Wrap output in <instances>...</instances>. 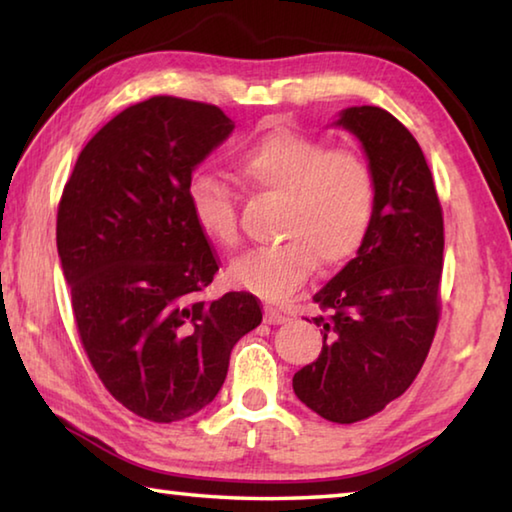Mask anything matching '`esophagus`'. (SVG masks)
Here are the masks:
<instances>
[{"label": "esophagus", "mask_w": 512, "mask_h": 512, "mask_svg": "<svg viewBox=\"0 0 512 512\" xmlns=\"http://www.w3.org/2000/svg\"><path fill=\"white\" fill-rule=\"evenodd\" d=\"M264 320L268 325H282L287 323V320H291L287 314H282V311H277L275 307H266L264 309Z\"/></svg>", "instance_id": "obj_1"}]
</instances>
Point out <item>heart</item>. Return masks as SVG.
Returning <instances> with one entry per match:
<instances>
[{"instance_id":"heart-1","label":"heart","mask_w":512,"mask_h":512,"mask_svg":"<svg viewBox=\"0 0 512 512\" xmlns=\"http://www.w3.org/2000/svg\"><path fill=\"white\" fill-rule=\"evenodd\" d=\"M248 185L282 194L271 246L232 259L228 280L266 300H287L318 262L334 268L359 253L375 219L377 183L368 160L352 149H327L314 137L277 128L259 137L235 160ZM196 228L216 246L239 241L235 192L212 173L187 185Z\"/></svg>"}]
</instances>
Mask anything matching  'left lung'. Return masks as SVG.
<instances>
[{
  "mask_svg": "<svg viewBox=\"0 0 512 512\" xmlns=\"http://www.w3.org/2000/svg\"><path fill=\"white\" fill-rule=\"evenodd\" d=\"M336 126L359 137L375 173V219L357 257L314 302L318 359L293 391L320 418L352 424L379 413L418 377L440 318L443 207L415 137L391 112L354 106Z\"/></svg>",
  "mask_w": 512,
  "mask_h": 512,
  "instance_id": "left-lung-1",
  "label": "left lung"
}]
</instances>
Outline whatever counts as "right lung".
Returning a JSON list of instances; mask_svg holds the SVG:
<instances>
[{
  "instance_id": "obj_1",
  "label": "right lung",
  "mask_w": 512,
  "mask_h": 512,
  "mask_svg": "<svg viewBox=\"0 0 512 512\" xmlns=\"http://www.w3.org/2000/svg\"><path fill=\"white\" fill-rule=\"evenodd\" d=\"M232 128L212 103L140 101L85 144L60 196L56 244L83 350L144 420L178 422L210 404L235 343L262 323L253 293L201 300L221 262L187 185Z\"/></svg>"
}]
</instances>
